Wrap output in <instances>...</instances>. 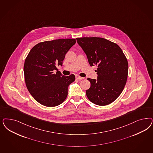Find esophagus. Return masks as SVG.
Instances as JSON below:
<instances>
[{"mask_svg":"<svg viewBox=\"0 0 153 153\" xmlns=\"http://www.w3.org/2000/svg\"><path fill=\"white\" fill-rule=\"evenodd\" d=\"M75 78H76V79H78V80H82V79H84V78L81 77V76H80L78 75H75Z\"/></svg>","mask_w":153,"mask_h":153,"instance_id":"34e87169","label":"esophagus"}]
</instances>
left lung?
Here are the masks:
<instances>
[{
  "label": "left lung",
  "mask_w": 153,
  "mask_h": 153,
  "mask_svg": "<svg viewBox=\"0 0 153 153\" xmlns=\"http://www.w3.org/2000/svg\"><path fill=\"white\" fill-rule=\"evenodd\" d=\"M76 40L90 66L97 67V79H87L91 83L86 91L88 99L100 106L111 104L122 92L128 76V61L122 50L102 38H78Z\"/></svg>",
  "instance_id": "8db88e82"
}]
</instances>
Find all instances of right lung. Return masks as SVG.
Instances as JSON below:
<instances>
[{
	"instance_id": "right-lung-1",
	"label": "right lung",
	"mask_w": 153,
	"mask_h": 153,
	"mask_svg": "<svg viewBox=\"0 0 153 153\" xmlns=\"http://www.w3.org/2000/svg\"><path fill=\"white\" fill-rule=\"evenodd\" d=\"M75 43L74 39L45 41L30 50L24 66L25 83L30 94L40 104L54 107L66 98L68 87L75 77L74 74L62 75L56 66H62L65 54Z\"/></svg>"
}]
</instances>
